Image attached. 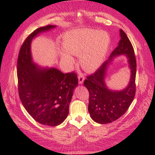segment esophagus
Returning a JSON list of instances; mask_svg holds the SVG:
<instances>
[{
    "mask_svg": "<svg viewBox=\"0 0 155 155\" xmlns=\"http://www.w3.org/2000/svg\"><path fill=\"white\" fill-rule=\"evenodd\" d=\"M78 83H79V84H83L84 80V75L83 74H80L78 77Z\"/></svg>",
    "mask_w": 155,
    "mask_h": 155,
    "instance_id": "34e87169",
    "label": "esophagus"
}]
</instances>
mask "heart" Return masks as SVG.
I'll use <instances>...</instances> for the list:
<instances>
[{"instance_id":"1","label":"heart","mask_w":155,"mask_h":155,"mask_svg":"<svg viewBox=\"0 0 155 155\" xmlns=\"http://www.w3.org/2000/svg\"><path fill=\"white\" fill-rule=\"evenodd\" d=\"M110 39L104 32L94 29H85L66 35L63 41L64 50L71 54L81 56V64L85 71L96 70L107 54ZM61 58L68 64L74 60L70 54L63 53Z\"/></svg>"}]
</instances>
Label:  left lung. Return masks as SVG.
Instances as JSON below:
<instances>
[{
	"label": "left lung",
	"mask_w": 155,
	"mask_h": 155,
	"mask_svg": "<svg viewBox=\"0 0 155 155\" xmlns=\"http://www.w3.org/2000/svg\"><path fill=\"white\" fill-rule=\"evenodd\" d=\"M120 40L118 47L111 52L105 61L93 74L87 76L84 85L89 93L88 110L93 120L100 124L110 123L126 113L134 99L136 93L137 61L134 48L127 35L120 30ZM125 54L128 58L131 70L130 84L120 91H110L104 83L107 64L117 55Z\"/></svg>",
	"instance_id": "left-lung-1"
}]
</instances>
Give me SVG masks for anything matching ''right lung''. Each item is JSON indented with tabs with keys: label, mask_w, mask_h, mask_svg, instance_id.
Wrapping results in <instances>:
<instances>
[{
	"label": "right lung",
	"mask_w": 155,
	"mask_h": 155,
	"mask_svg": "<svg viewBox=\"0 0 155 155\" xmlns=\"http://www.w3.org/2000/svg\"><path fill=\"white\" fill-rule=\"evenodd\" d=\"M56 27L48 25L29 35L20 48L17 60L18 91L22 105L38 123L54 127L67 117L77 74L62 73L54 68H42L34 64L31 53L32 39Z\"/></svg>",
	"instance_id": "obj_1"
}]
</instances>
